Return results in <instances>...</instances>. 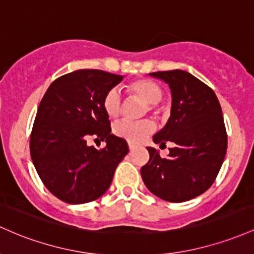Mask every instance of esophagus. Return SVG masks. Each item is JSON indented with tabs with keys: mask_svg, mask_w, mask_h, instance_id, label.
Listing matches in <instances>:
<instances>
[{
	"mask_svg": "<svg viewBox=\"0 0 254 254\" xmlns=\"http://www.w3.org/2000/svg\"><path fill=\"white\" fill-rule=\"evenodd\" d=\"M128 147H129V150H133L135 147V144H133V142L128 141Z\"/></svg>",
	"mask_w": 254,
	"mask_h": 254,
	"instance_id": "1",
	"label": "esophagus"
}]
</instances>
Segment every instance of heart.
<instances>
[{"instance_id": "obj_1", "label": "heart", "mask_w": 254, "mask_h": 254, "mask_svg": "<svg viewBox=\"0 0 254 254\" xmlns=\"http://www.w3.org/2000/svg\"><path fill=\"white\" fill-rule=\"evenodd\" d=\"M130 93L142 99L145 103H147L150 112L153 114L161 113L158 103L163 97V90L157 82L150 79H139L133 81L128 86ZM124 108V101L120 91L116 87H113L105 93L103 98V109L109 118H118L121 114ZM156 125L152 120L144 119L139 121H129L124 120L120 121L114 126V133L120 138H124L130 142H141L155 130Z\"/></svg>"}]
</instances>
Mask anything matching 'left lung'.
Here are the masks:
<instances>
[{"mask_svg":"<svg viewBox=\"0 0 254 254\" xmlns=\"http://www.w3.org/2000/svg\"><path fill=\"white\" fill-rule=\"evenodd\" d=\"M172 91V113L153 142L172 141L168 157L147 147L140 173L145 186L163 200L182 203L203 194L216 180L227 152V132L215 92L186 70L150 73Z\"/></svg>","mask_w":254,"mask_h":254,"instance_id":"1","label":"left lung"}]
</instances>
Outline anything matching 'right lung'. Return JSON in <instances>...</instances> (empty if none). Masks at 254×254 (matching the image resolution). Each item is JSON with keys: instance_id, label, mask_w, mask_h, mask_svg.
<instances>
[{"instance_id": "obj_1", "label": "right lung", "mask_w": 254, "mask_h": 254, "mask_svg": "<svg viewBox=\"0 0 254 254\" xmlns=\"http://www.w3.org/2000/svg\"><path fill=\"white\" fill-rule=\"evenodd\" d=\"M124 76L99 69H79L51 82L39 104L30 152L44 186L68 204H85L103 195L128 153L125 139L112 134L103 109L105 93ZM90 136L105 140L97 150Z\"/></svg>"}]
</instances>
